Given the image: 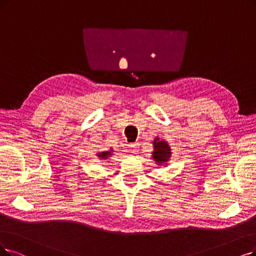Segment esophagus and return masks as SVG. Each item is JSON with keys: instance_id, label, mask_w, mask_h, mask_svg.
Instances as JSON below:
<instances>
[{"instance_id": "obj_1", "label": "esophagus", "mask_w": 256, "mask_h": 256, "mask_svg": "<svg viewBox=\"0 0 256 256\" xmlns=\"http://www.w3.org/2000/svg\"><path fill=\"white\" fill-rule=\"evenodd\" d=\"M138 142H134V144H130V149H129V151L131 152V153H134V154H136V153L138 152Z\"/></svg>"}]
</instances>
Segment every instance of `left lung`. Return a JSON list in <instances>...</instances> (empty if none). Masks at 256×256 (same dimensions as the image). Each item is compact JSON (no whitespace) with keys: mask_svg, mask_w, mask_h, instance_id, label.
Masks as SVG:
<instances>
[{"mask_svg":"<svg viewBox=\"0 0 256 256\" xmlns=\"http://www.w3.org/2000/svg\"><path fill=\"white\" fill-rule=\"evenodd\" d=\"M153 146H154V151H153V158L158 164L162 165V162H168L171 152L170 147L165 140H160V138H156L154 142H153Z\"/></svg>","mask_w":256,"mask_h":256,"instance_id":"1","label":"left lung"}]
</instances>
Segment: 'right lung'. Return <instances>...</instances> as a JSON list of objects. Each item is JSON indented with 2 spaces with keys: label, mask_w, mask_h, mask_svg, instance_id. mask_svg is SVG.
<instances>
[{
  "label": "right lung",
  "mask_w": 256,
  "mask_h": 256,
  "mask_svg": "<svg viewBox=\"0 0 256 256\" xmlns=\"http://www.w3.org/2000/svg\"><path fill=\"white\" fill-rule=\"evenodd\" d=\"M111 151H112V150H111ZM110 156H111V152H109V151L102 152V153H98V156H100V158H108Z\"/></svg>",
  "instance_id": "add662e5"
}]
</instances>
